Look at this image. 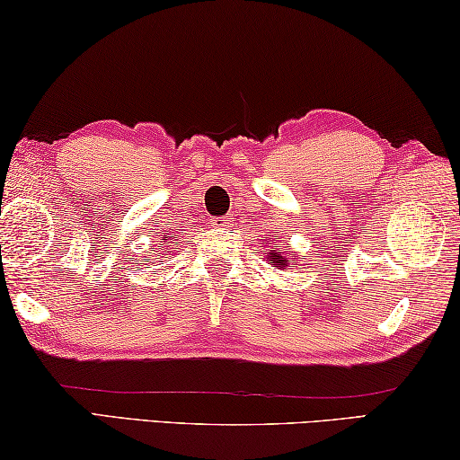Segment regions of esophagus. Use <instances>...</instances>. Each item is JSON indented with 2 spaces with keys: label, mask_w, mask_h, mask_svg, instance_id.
I'll return each mask as SVG.
<instances>
[{
  "label": "esophagus",
  "mask_w": 460,
  "mask_h": 460,
  "mask_svg": "<svg viewBox=\"0 0 460 460\" xmlns=\"http://www.w3.org/2000/svg\"><path fill=\"white\" fill-rule=\"evenodd\" d=\"M213 225L217 229H225V227H229V219H227V217H217Z\"/></svg>",
  "instance_id": "1"
}]
</instances>
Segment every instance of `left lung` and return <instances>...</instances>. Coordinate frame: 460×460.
Masks as SVG:
<instances>
[{"label":"left lung","mask_w":460,"mask_h":460,"mask_svg":"<svg viewBox=\"0 0 460 460\" xmlns=\"http://www.w3.org/2000/svg\"><path fill=\"white\" fill-rule=\"evenodd\" d=\"M290 261H293L292 267L289 266ZM266 261H270V266H274L276 270H286V268L298 266V255H296V253L288 255V253L282 252V249H278V247L271 245L270 252H268V260Z\"/></svg>","instance_id":"left-lung-1"}]
</instances>
